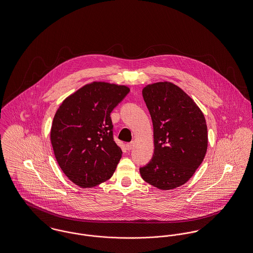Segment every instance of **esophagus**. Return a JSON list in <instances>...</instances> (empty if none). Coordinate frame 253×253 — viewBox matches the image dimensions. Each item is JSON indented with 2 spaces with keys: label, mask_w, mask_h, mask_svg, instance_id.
<instances>
[{
  "label": "esophagus",
  "mask_w": 253,
  "mask_h": 253,
  "mask_svg": "<svg viewBox=\"0 0 253 253\" xmlns=\"http://www.w3.org/2000/svg\"><path fill=\"white\" fill-rule=\"evenodd\" d=\"M133 147H134V142H130V143H127V144H126V148H127L128 151L132 150Z\"/></svg>",
  "instance_id": "esophagus-1"
}]
</instances>
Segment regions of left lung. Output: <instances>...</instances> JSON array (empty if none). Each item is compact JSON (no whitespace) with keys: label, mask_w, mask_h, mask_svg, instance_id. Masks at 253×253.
I'll use <instances>...</instances> for the list:
<instances>
[{"label":"left lung","mask_w":253,"mask_h":253,"mask_svg":"<svg viewBox=\"0 0 253 253\" xmlns=\"http://www.w3.org/2000/svg\"><path fill=\"white\" fill-rule=\"evenodd\" d=\"M154 128L155 151L139 169L149 184L171 190L189 180L208 150V126L193 99L177 85L164 81L142 89Z\"/></svg>","instance_id":"obj_1"}]
</instances>
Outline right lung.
<instances>
[{"instance_id": "add662e5", "label": "right lung", "mask_w": 253, "mask_h": 253, "mask_svg": "<svg viewBox=\"0 0 253 253\" xmlns=\"http://www.w3.org/2000/svg\"><path fill=\"white\" fill-rule=\"evenodd\" d=\"M124 85L93 81L64 99L50 129V142L64 174L89 188L111 178L122 151L113 137L110 114L127 95Z\"/></svg>"}]
</instances>
